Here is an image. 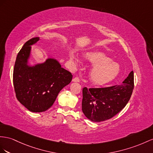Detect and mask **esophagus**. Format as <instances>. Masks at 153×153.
Masks as SVG:
<instances>
[{
  "label": "esophagus",
  "mask_w": 153,
  "mask_h": 153,
  "mask_svg": "<svg viewBox=\"0 0 153 153\" xmlns=\"http://www.w3.org/2000/svg\"><path fill=\"white\" fill-rule=\"evenodd\" d=\"M79 77H74V79H72V81L73 82H79Z\"/></svg>",
  "instance_id": "obj_1"
}]
</instances>
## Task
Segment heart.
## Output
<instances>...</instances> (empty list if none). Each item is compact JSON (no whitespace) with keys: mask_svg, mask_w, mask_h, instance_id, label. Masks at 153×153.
Returning <instances> with one entry per match:
<instances>
[{"mask_svg":"<svg viewBox=\"0 0 153 153\" xmlns=\"http://www.w3.org/2000/svg\"><path fill=\"white\" fill-rule=\"evenodd\" d=\"M70 61L74 65L80 62L76 54L70 53ZM85 58L93 65L89 73L90 80L93 84L98 86L107 85L114 80L120 72V66L112 61L107 55L100 52H90L85 53Z\"/></svg>","mask_w":153,"mask_h":153,"instance_id":"1","label":"heart"}]
</instances>
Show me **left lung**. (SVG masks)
<instances>
[{
    "instance_id": "obj_1",
    "label": "left lung",
    "mask_w": 153,
    "mask_h": 153,
    "mask_svg": "<svg viewBox=\"0 0 153 153\" xmlns=\"http://www.w3.org/2000/svg\"><path fill=\"white\" fill-rule=\"evenodd\" d=\"M133 89V71L120 85L88 89L85 87L83 89L82 111L88 119L94 122L111 119L126 106Z\"/></svg>"
}]
</instances>
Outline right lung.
Masks as SVG:
<instances>
[{
	"label": "right lung",
	"instance_id": "obj_1",
	"mask_svg": "<svg viewBox=\"0 0 153 153\" xmlns=\"http://www.w3.org/2000/svg\"><path fill=\"white\" fill-rule=\"evenodd\" d=\"M39 39H31L22 46L17 54L13 74L17 99L33 112H44L50 108L58 94L72 79V74L53 58H48L42 63L28 65L31 46Z\"/></svg>",
	"mask_w": 153,
	"mask_h": 153
}]
</instances>
